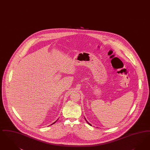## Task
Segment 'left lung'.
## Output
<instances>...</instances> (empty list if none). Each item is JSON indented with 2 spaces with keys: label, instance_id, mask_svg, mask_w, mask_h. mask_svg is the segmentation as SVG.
<instances>
[{
  "label": "left lung",
  "instance_id": "1",
  "mask_svg": "<svg viewBox=\"0 0 150 150\" xmlns=\"http://www.w3.org/2000/svg\"><path fill=\"white\" fill-rule=\"evenodd\" d=\"M85 120L86 121V122H87V123H88V124H89V125L90 126H91V124H90V123H89V122H88V121L86 120V119H85Z\"/></svg>",
  "mask_w": 150,
  "mask_h": 150
}]
</instances>
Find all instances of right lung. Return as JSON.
Listing matches in <instances>:
<instances>
[{"instance_id": "right-lung-1", "label": "right lung", "mask_w": 150, "mask_h": 150, "mask_svg": "<svg viewBox=\"0 0 150 150\" xmlns=\"http://www.w3.org/2000/svg\"><path fill=\"white\" fill-rule=\"evenodd\" d=\"M57 120H56V121H57ZM56 122H54V123H52V125H53V124H54V123H56Z\"/></svg>"}]
</instances>
